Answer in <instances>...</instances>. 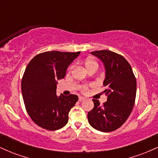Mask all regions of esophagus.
I'll use <instances>...</instances> for the list:
<instances>
[{"mask_svg":"<svg viewBox=\"0 0 158 158\" xmlns=\"http://www.w3.org/2000/svg\"><path fill=\"white\" fill-rule=\"evenodd\" d=\"M85 99V98L83 97H79V101H80V102H81V101H84Z\"/></svg>","mask_w":158,"mask_h":158,"instance_id":"34e87169","label":"esophagus"}]
</instances>
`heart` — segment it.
I'll list each match as a JSON object with an SVG mask.
<instances>
[{
	"mask_svg": "<svg viewBox=\"0 0 158 158\" xmlns=\"http://www.w3.org/2000/svg\"><path fill=\"white\" fill-rule=\"evenodd\" d=\"M85 68H86L87 70H88V69H89V68H94V67H95V68H98V63L95 60H93V59H88V60L85 61ZM72 68H73V67L71 66V67H70V69H72ZM82 90H83V91H86L87 87L86 86H83L82 87Z\"/></svg>",
	"mask_w": 158,
	"mask_h": 158,
	"instance_id": "b5f03b06",
	"label": "heart"
}]
</instances>
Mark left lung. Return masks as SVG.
Segmentation results:
<instances>
[{
	"label": "left lung",
	"mask_w": 158,
	"mask_h": 158,
	"mask_svg": "<svg viewBox=\"0 0 158 158\" xmlns=\"http://www.w3.org/2000/svg\"><path fill=\"white\" fill-rule=\"evenodd\" d=\"M104 64L106 70L103 91L107 101L100 106L93 99L94 108L88 114V123L102 132L117 129L128 118L135 102L137 81L131 65L123 56L110 50L91 52Z\"/></svg>",
	"instance_id": "left-lung-1"
}]
</instances>
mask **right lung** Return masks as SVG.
Here are the masks:
<instances>
[{"label":"right lung","instance_id":"1","mask_svg":"<svg viewBox=\"0 0 158 158\" xmlns=\"http://www.w3.org/2000/svg\"><path fill=\"white\" fill-rule=\"evenodd\" d=\"M80 54L48 51L38 54L27 64L21 81L26 110L32 120L44 129H60L68 122V114L79 98L56 95L57 81L63 79L68 66Z\"/></svg>","mask_w":158,"mask_h":158}]
</instances>
